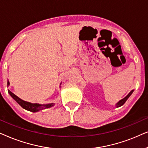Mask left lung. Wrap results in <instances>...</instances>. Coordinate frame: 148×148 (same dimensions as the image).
<instances>
[{
	"instance_id": "left-lung-1",
	"label": "left lung",
	"mask_w": 148,
	"mask_h": 148,
	"mask_svg": "<svg viewBox=\"0 0 148 148\" xmlns=\"http://www.w3.org/2000/svg\"><path fill=\"white\" fill-rule=\"evenodd\" d=\"M133 92V90H131V92H129V94L128 95H127V96L126 97H125V98H124L123 99H122V100H121L120 101H119V102L116 104V107H120V106H123V105L125 103V102H126L127 99L129 98V97L130 96L131 94H132Z\"/></svg>"
}]
</instances>
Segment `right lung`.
Instances as JSON below:
<instances>
[{"instance_id": "obj_1", "label": "right lung", "mask_w": 148, "mask_h": 148, "mask_svg": "<svg viewBox=\"0 0 148 148\" xmlns=\"http://www.w3.org/2000/svg\"><path fill=\"white\" fill-rule=\"evenodd\" d=\"M7 85L8 86L9 85V81L7 82ZM8 92H9V94L11 95L12 98H13L14 100H15L16 102H17L18 104L22 107V108L25 109V110H29L30 112H38V111L43 110L44 108H50V107H51L54 105V104H44V105H41L39 104H32V103L27 102L24 100H22L21 99L18 98L16 95L14 94L13 93H12L10 90H8Z\"/></svg>"}]
</instances>
